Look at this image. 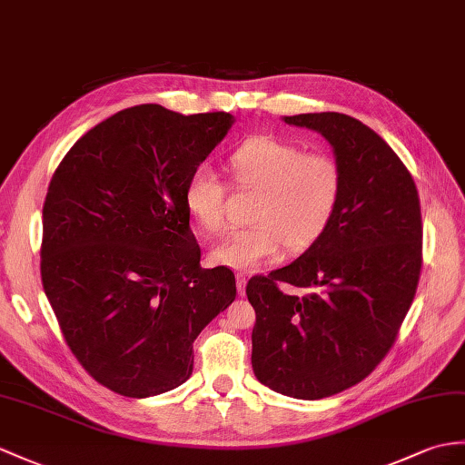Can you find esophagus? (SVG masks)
<instances>
[{
    "label": "esophagus",
    "mask_w": 465,
    "mask_h": 465,
    "mask_svg": "<svg viewBox=\"0 0 465 465\" xmlns=\"http://www.w3.org/2000/svg\"><path fill=\"white\" fill-rule=\"evenodd\" d=\"M236 290H239L241 296L246 293V276L244 274H236Z\"/></svg>",
    "instance_id": "34e87169"
}]
</instances>
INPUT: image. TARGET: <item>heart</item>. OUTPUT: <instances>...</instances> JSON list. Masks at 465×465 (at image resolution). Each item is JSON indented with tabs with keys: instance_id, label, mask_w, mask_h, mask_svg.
Wrapping results in <instances>:
<instances>
[{
	"instance_id": "1",
	"label": "heart",
	"mask_w": 465,
	"mask_h": 465,
	"mask_svg": "<svg viewBox=\"0 0 465 465\" xmlns=\"http://www.w3.org/2000/svg\"><path fill=\"white\" fill-rule=\"evenodd\" d=\"M226 163L234 185L256 193L251 207L254 224L213 248L214 264L254 270L284 246L290 254L305 252L330 229L343 195V169L331 153H305L298 143L256 135L236 145ZM183 203L203 232H224L226 185L211 167L193 169Z\"/></svg>"
}]
</instances>
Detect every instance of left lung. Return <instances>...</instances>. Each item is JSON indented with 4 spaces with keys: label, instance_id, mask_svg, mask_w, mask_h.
I'll return each mask as SVG.
<instances>
[{
    "label": "left lung",
    "instance_id": "8db88e82",
    "mask_svg": "<svg viewBox=\"0 0 465 465\" xmlns=\"http://www.w3.org/2000/svg\"><path fill=\"white\" fill-rule=\"evenodd\" d=\"M284 122L331 143L343 195L318 242L248 280L252 369L272 391L318 401L369 377L396 341L420 280V199L401 157L357 118L320 112ZM282 281L304 293L282 292Z\"/></svg>",
    "mask_w": 465,
    "mask_h": 465
}]
</instances>
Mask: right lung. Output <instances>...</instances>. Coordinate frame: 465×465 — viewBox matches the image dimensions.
<instances>
[{
    "instance_id": "right-lung-1",
    "label": "right lung",
    "mask_w": 465,
    "mask_h": 465,
    "mask_svg": "<svg viewBox=\"0 0 465 465\" xmlns=\"http://www.w3.org/2000/svg\"><path fill=\"white\" fill-rule=\"evenodd\" d=\"M234 118L140 104L100 122L56 167L43 205L41 280L90 377L130 399L183 384L193 341L236 296L201 268L183 189Z\"/></svg>"
}]
</instances>
